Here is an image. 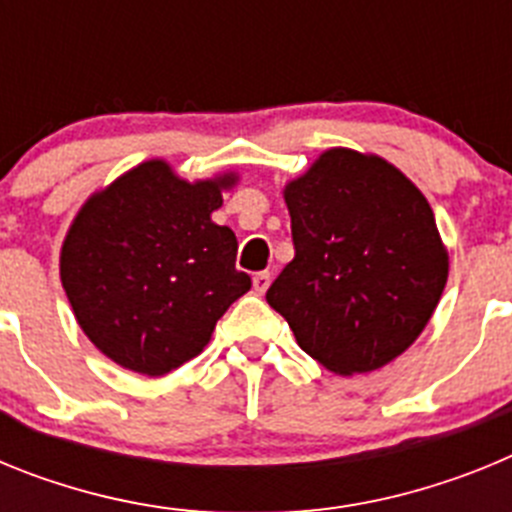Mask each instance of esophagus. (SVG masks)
I'll list each match as a JSON object with an SVG mask.
<instances>
[{
	"label": "esophagus",
	"instance_id": "34e87169",
	"mask_svg": "<svg viewBox=\"0 0 512 512\" xmlns=\"http://www.w3.org/2000/svg\"><path fill=\"white\" fill-rule=\"evenodd\" d=\"M271 284V274L269 271H259V274H253V289H256V295H264L266 289Z\"/></svg>",
	"mask_w": 512,
	"mask_h": 512
}]
</instances>
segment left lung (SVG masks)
I'll list each match as a JSON object with an SVG mask.
<instances>
[{"instance_id":"1","label":"left lung","mask_w":512,"mask_h":512,"mask_svg":"<svg viewBox=\"0 0 512 512\" xmlns=\"http://www.w3.org/2000/svg\"><path fill=\"white\" fill-rule=\"evenodd\" d=\"M295 259L266 292L305 354L351 377L408 351L449 279L431 205L400 169L330 148L284 187Z\"/></svg>"}]
</instances>
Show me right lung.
I'll return each mask as SVG.
<instances>
[{
	"label": "right lung",
	"instance_id": "right-lung-1",
	"mask_svg": "<svg viewBox=\"0 0 512 512\" xmlns=\"http://www.w3.org/2000/svg\"><path fill=\"white\" fill-rule=\"evenodd\" d=\"M235 174L184 182L143 161L92 194L61 248V282L76 323L107 359L161 377L210 343L215 323L251 289L238 241L212 223Z\"/></svg>",
	"mask_w": 512,
	"mask_h": 512
}]
</instances>
